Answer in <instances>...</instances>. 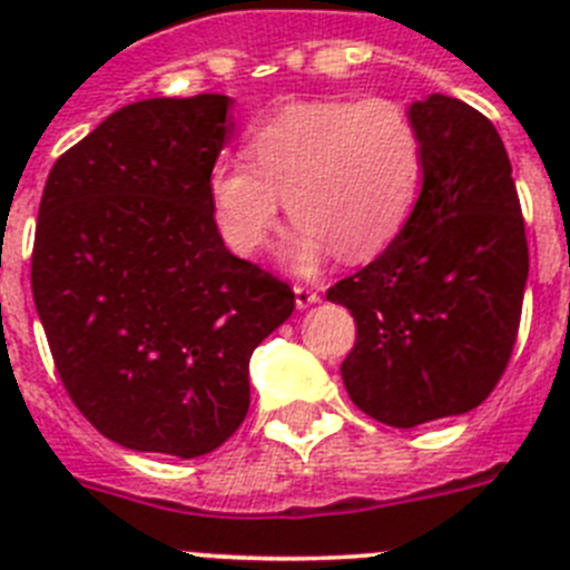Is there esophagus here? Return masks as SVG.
<instances>
[{
	"mask_svg": "<svg viewBox=\"0 0 570 570\" xmlns=\"http://www.w3.org/2000/svg\"><path fill=\"white\" fill-rule=\"evenodd\" d=\"M294 296H296V308L299 311L311 308V305H316V302H320V291L308 288V285H296Z\"/></svg>",
	"mask_w": 570,
	"mask_h": 570,
	"instance_id": "esophagus-1",
	"label": "esophagus"
}]
</instances>
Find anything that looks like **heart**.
Here are the masks:
<instances>
[{
  "mask_svg": "<svg viewBox=\"0 0 570 570\" xmlns=\"http://www.w3.org/2000/svg\"><path fill=\"white\" fill-rule=\"evenodd\" d=\"M242 156L210 174L216 228L234 254H259L285 199L296 219L288 259L299 271L334 250L347 262L382 254L405 228L425 174L420 130L391 99L285 105L250 130Z\"/></svg>",
  "mask_w": 570,
  "mask_h": 570,
  "instance_id": "b5f03b06",
  "label": "heart"
}]
</instances>
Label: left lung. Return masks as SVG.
<instances>
[{"mask_svg":"<svg viewBox=\"0 0 570 570\" xmlns=\"http://www.w3.org/2000/svg\"><path fill=\"white\" fill-rule=\"evenodd\" d=\"M407 116L425 150L420 199L396 239L328 291L356 322L340 367L347 396L394 428L465 414L491 394L528 279L525 219L491 119L442 94Z\"/></svg>","mask_w":570,"mask_h":570,"instance_id":"8db88e82","label":"left lung"}]
</instances>
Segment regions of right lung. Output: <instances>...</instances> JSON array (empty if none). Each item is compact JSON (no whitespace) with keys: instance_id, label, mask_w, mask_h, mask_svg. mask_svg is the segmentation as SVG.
I'll return each mask as SVG.
<instances>
[{"instance_id":"right-lung-1","label":"right lung","mask_w":570,"mask_h":570,"mask_svg":"<svg viewBox=\"0 0 570 570\" xmlns=\"http://www.w3.org/2000/svg\"><path fill=\"white\" fill-rule=\"evenodd\" d=\"M230 99H142L50 168L30 285L65 391L130 451L194 460L242 425L294 291L225 248L210 174Z\"/></svg>"}]
</instances>
